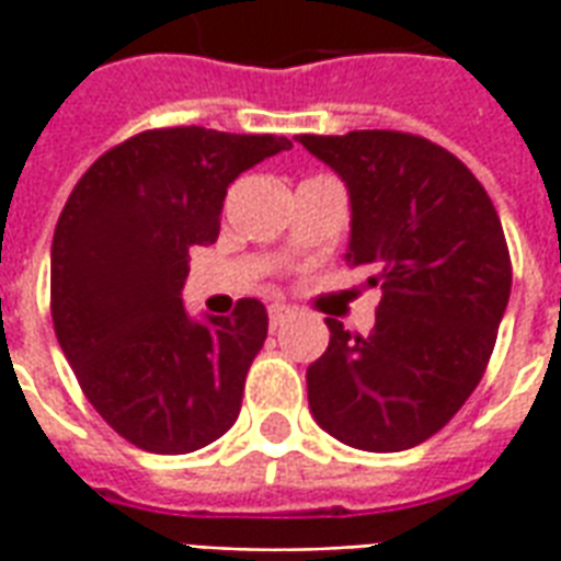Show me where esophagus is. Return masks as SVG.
I'll list each match as a JSON object with an SVG mask.
<instances>
[{"label": "esophagus", "mask_w": 561, "mask_h": 561, "mask_svg": "<svg viewBox=\"0 0 561 561\" xmlns=\"http://www.w3.org/2000/svg\"><path fill=\"white\" fill-rule=\"evenodd\" d=\"M267 316H270V324H273V328H279L282 321L291 316V309H288V306H285V304H270L267 306Z\"/></svg>", "instance_id": "1"}]
</instances>
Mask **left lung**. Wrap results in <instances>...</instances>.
Returning <instances> with one entry per match:
<instances>
[{
  "mask_svg": "<svg viewBox=\"0 0 561 561\" xmlns=\"http://www.w3.org/2000/svg\"><path fill=\"white\" fill-rule=\"evenodd\" d=\"M352 195L345 264L381 288L369 336L328 318L306 369L309 409L345 445L393 454L435 435L490 364L511 297V255L486 188L462 161L409 131L300 135Z\"/></svg>",
  "mask_w": 561,
  "mask_h": 561,
  "instance_id": "1",
  "label": "left lung"
}]
</instances>
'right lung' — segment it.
Masks as SVG:
<instances>
[{
    "label": "right lung",
    "instance_id": "obj_1",
    "mask_svg": "<svg viewBox=\"0 0 561 561\" xmlns=\"http://www.w3.org/2000/svg\"><path fill=\"white\" fill-rule=\"evenodd\" d=\"M291 149L276 135L149 128L92 161L50 252V312L83 397L126 442L192 454L231 430L267 340L261 300L188 321V249L216 243L228 185Z\"/></svg>",
    "mask_w": 561,
    "mask_h": 561
}]
</instances>
